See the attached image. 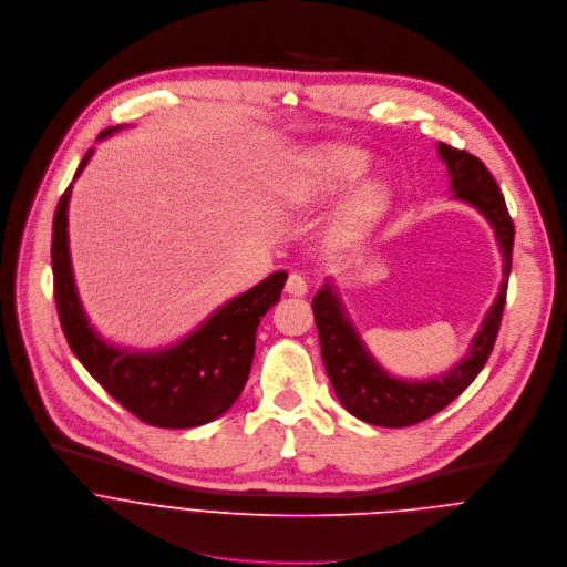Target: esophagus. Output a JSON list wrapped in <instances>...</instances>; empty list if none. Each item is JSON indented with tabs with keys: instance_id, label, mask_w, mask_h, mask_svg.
I'll use <instances>...</instances> for the list:
<instances>
[{
	"instance_id": "34e87169",
	"label": "esophagus",
	"mask_w": 567,
	"mask_h": 567,
	"mask_svg": "<svg viewBox=\"0 0 567 567\" xmlns=\"http://www.w3.org/2000/svg\"><path fill=\"white\" fill-rule=\"evenodd\" d=\"M286 292L288 295H295V297H303L308 292V284L301 275L292 272L288 279H286Z\"/></svg>"
}]
</instances>
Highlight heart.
<instances>
[{
	"label": "heart",
	"mask_w": 567,
	"mask_h": 567,
	"mask_svg": "<svg viewBox=\"0 0 567 567\" xmlns=\"http://www.w3.org/2000/svg\"><path fill=\"white\" fill-rule=\"evenodd\" d=\"M371 156L353 145H321L308 150L288 181V198L299 207H312L355 187L371 172ZM391 203V185L384 178L362 183L337 209L332 235L351 244L364 239Z\"/></svg>",
	"instance_id": "obj_1"
}]
</instances>
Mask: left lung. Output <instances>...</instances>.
Instances as JSON below:
<instances>
[{"label": "left lung", "instance_id": "1", "mask_svg": "<svg viewBox=\"0 0 567 567\" xmlns=\"http://www.w3.org/2000/svg\"><path fill=\"white\" fill-rule=\"evenodd\" d=\"M437 156L446 165L449 185L454 192L451 198L476 207L492 225L503 257V281L492 308L472 339L467 355L435 378L404 380L391 375L371 355L344 308L342 297H339L334 281L326 279L312 297V312L328 380L337 400L349 413L375 426H411L454 402L483 371L494 349L505 308L514 248V223L505 198L489 169L476 156L444 143H437Z\"/></svg>", "mask_w": 567, "mask_h": 567}]
</instances>
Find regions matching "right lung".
<instances>
[{"label":"right lung","instance_id":"obj_1","mask_svg":"<svg viewBox=\"0 0 567 567\" xmlns=\"http://www.w3.org/2000/svg\"><path fill=\"white\" fill-rule=\"evenodd\" d=\"M123 127L104 130L97 141ZM91 154L93 150L84 154L73 178L82 174ZM71 187L73 183L53 216L51 264L58 315L73 355L113 400L152 426L192 429L220 417L248 382L259 321L279 301L288 272H272L225 301L169 347L143 351L111 344L91 326L78 295L69 250Z\"/></svg>","mask_w":567,"mask_h":567}]
</instances>
